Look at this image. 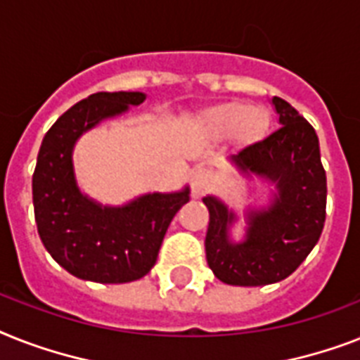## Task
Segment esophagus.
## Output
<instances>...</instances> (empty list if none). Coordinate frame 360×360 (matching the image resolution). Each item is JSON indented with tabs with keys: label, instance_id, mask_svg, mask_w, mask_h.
I'll list each match as a JSON object with an SVG mask.
<instances>
[{
	"label": "esophagus",
	"instance_id": "esophagus-1",
	"mask_svg": "<svg viewBox=\"0 0 360 360\" xmlns=\"http://www.w3.org/2000/svg\"><path fill=\"white\" fill-rule=\"evenodd\" d=\"M190 185H192L194 195H201L203 192H207V190L210 188V185H212V174H210L209 170H205V168H198V170L192 174V177H190Z\"/></svg>",
	"mask_w": 360,
	"mask_h": 360
}]
</instances>
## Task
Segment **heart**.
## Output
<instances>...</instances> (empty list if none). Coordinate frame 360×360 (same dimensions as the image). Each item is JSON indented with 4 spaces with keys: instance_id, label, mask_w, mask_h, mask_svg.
<instances>
[{
    "instance_id": "b5f03b06",
    "label": "heart",
    "mask_w": 360,
    "mask_h": 360,
    "mask_svg": "<svg viewBox=\"0 0 360 360\" xmlns=\"http://www.w3.org/2000/svg\"><path fill=\"white\" fill-rule=\"evenodd\" d=\"M261 112V109L250 107L246 103H236V101L224 103L205 114V125L220 136H229L240 131L242 136L253 139L262 133L266 125V120L262 118Z\"/></svg>"
}]
</instances>
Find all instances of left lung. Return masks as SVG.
I'll list each match as a JSON object with an SVG mask.
<instances>
[{
	"label": "left lung",
	"instance_id": "obj_1",
	"mask_svg": "<svg viewBox=\"0 0 360 360\" xmlns=\"http://www.w3.org/2000/svg\"><path fill=\"white\" fill-rule=\"evenodd\" d=\"M271 103L281 127L231 157L242 174L276 186L270 205L248 210L246 238L231 242L235 212L214 195L203 198L209 209L207 262L227 285L283 281L316 246L326 224L327 179L316 131L285 99L274 98Z\"/></svg>",
	"mask_w": 360,
	"mask_h": 360
}]
</instances>
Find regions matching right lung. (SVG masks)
Wrapping results in <instances>:
<instances>
[{"instance_id":"right-lung-1","label":"right lung","mask_w":360,"mask_h":360,"mask_svg":"<svg viewBox=\"0 0 360 360\" xmlns=\"http://www.w3.org/2000/svg\"><path fill=\"white\" fill-rule=\"evenodd\" d=\"M142 92H98L75 103L46 133L33 174V205L44 248L72 276L96 283H129L153 268L188 186L144 194L122 207H103L77 186L74 146L101 120L140 105Z\"/></svg>"}]
</instances>
